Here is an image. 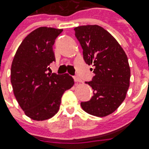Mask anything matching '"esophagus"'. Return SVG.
I'll use <instances>...</instances> for the list:
<instances>
[{
	"label": "esophagus",
	"mask_w": 149,
	"mask_h": 149,
	"mask_svg": "<svg viewBox=\"0 0 149 149\" xmlns=\"http://www.w3.org/2000/svg\"><path fill=\"white\" fill-rule=\"evenodd\" d=\"M74 81H75L76 83H81V82H82V80L80 79V78L78 77V76H74Z\"/></svg>",
	"instance_id": "1"
}]
</instances>
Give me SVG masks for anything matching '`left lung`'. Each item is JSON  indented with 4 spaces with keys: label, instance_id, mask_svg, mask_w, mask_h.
<instances>
[{
    "label": "left lung",
    "instance_id": "obj_1",
    "mask_svg": "<svg viewBox=\"0 0 149 149\" xmlns=\"http://www.w3.org/2000/svg\"><path fill=\"white\" fill-rule=\"evenodd\" d=\"M74 30L83 49L84 60L94 67L91 70L95 73L92 81L86 82L94 95L80 104L89 114L105 117L125 100L130 82L127 54L115 38L101 26H81Z\"/></svg>",
    "mask_w": 149,
    "mask_h": 149
}]
</instances>
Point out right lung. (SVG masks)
Instances as JSON below:
<instances>
[{
    "mask_svg": "<svg viewBox=\"0 0 149 149\" xmlns=\"http://www.w3.org/2000/svg\"><path fill=\"white\" fill-rule=\"evenodd\" d=\"M62 29L40 27L31 32L16 50L10 69L15 99L26 116L43 121L59 111L61 97L74 85L68 74L47 73L55 60L53 45Z\"/></svg>",
    "mask_w": 149,
    "mask_h": 149,
    "instance_id": "obj_1",
    "label": "right lung"
}]
</instances>
